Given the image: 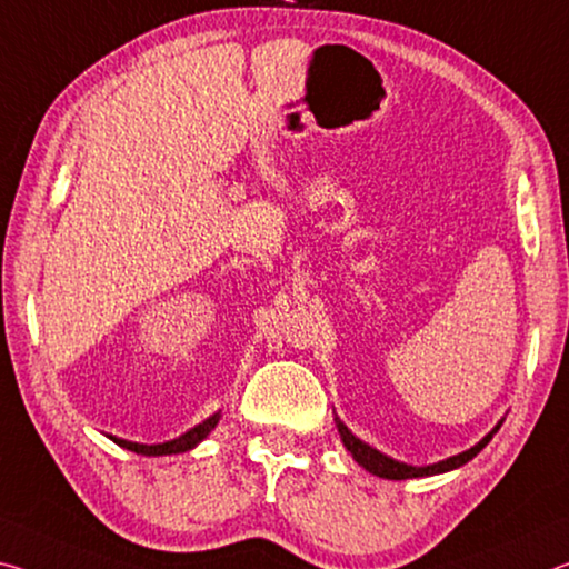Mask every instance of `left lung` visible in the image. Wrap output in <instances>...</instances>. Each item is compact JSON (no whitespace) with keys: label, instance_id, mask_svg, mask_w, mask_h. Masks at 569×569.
Returning a JSON list of instances; mask_svg holds the SVG:
<instances>
[{"label":"left lung","instance_id":"left-lung-1","mask_svg":"<svg viewBox=\"0 0 569 569\" xmlns=\"http://www.w3.org/2000/svg\"><path fill=\"white\" fill-rule=\"evenodd\" d=\"M335 426H338V433H340L342 443H346V449L350 451L352 459H356L362 469L370 471L372 477H380V479H396V481H400V479H421V477H433V473H446V471H453V469L463 467V463L471 461L473 456H477V453L483 449V446H487V443L491 441V436H495V433L499 431L501 421H499L495 428H491V431H489L487 436H483V439H481L479 443H473L471 449L461 451V453H456V456H449V459H443V461L428 463V467H413V463H403V461H398V459H390V456H386L383 451L372 449L370 443L360 441L358 436L352 433L350 428H348L346 423H342L338 416H335Z\"/></svg>","mask_w":569,"mask_h":569}]
</instances>
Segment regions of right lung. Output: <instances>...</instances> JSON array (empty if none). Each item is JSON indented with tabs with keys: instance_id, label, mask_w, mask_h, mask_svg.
Segmentation results:
<instances>
[{
	"instance_id": "1",
	"label": "right lung",
	"mask_w": 569,
	"mask_h": 569,
	"mask_svg": "<svg viewBox=\"0 0 569 569\" xmlns=\"http://www.w3.org/2000/svg\"><path fill=\"white\" fill-rule=\"evenodd\" d=\"M221 418V411H217L213 416H209L207 421H201L199 426H193L191 431L181 433L179 439L173 441H163V443H136V441H126V439H116V436H110L118 446H123L128 451H136L141 456H171V453H183V451H191L197 449V446L207 439V436L217 428Z\"/></svg>"
}]
</instances>
